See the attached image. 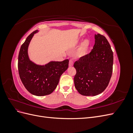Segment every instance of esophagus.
I'll use <instances>...</instances> for the list:
<instances>
[{
	"label": "esophagus",
	"instance_id": "34e87169",
	"mask_svg": "<svg viewBox=\"0 0 133 133\" xmlns=\"http://www.w3.org/2000/svg\"><path fill=\"white\" fill-rule=\"evenodd\" d=\"M73 64H74V62H73V61L72 60H69V66H70V67H71V66H73Z\"/></svg>",
	"mask_w": 133,
	"mask_h": 133
}]
</instances>
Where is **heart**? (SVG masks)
Masks as SVG:
<instances>
[{"mask_svg": "<svg viewBox=\"0 0 133 133\" xmlns=\"http://www.w3.org/2000/svg\"><path fill=\"white\" fill-rule=\"evenodd\" d=\"M90 43L88 40H85L80 45L79 49L78 50L77 55L79 57H82L85 55L88 51V49L90 47Z\"/></svg>", "mask_w": 133, "mask_h": 133, "instance_id": "b5f03b06", "label": "heart"}]
</instances>
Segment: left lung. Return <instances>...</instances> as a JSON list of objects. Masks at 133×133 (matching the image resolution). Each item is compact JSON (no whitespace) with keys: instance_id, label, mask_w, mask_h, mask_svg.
Instances as JSON below:
<instances>
[{"instance_id":"8db88e82","label":"left lung","mask_w":133,"mask_h":133,"mask_svg":"<svg viewBox=\"0 0 133 133\" xmlns=\"http://www.w3.org/2000/svg\"><path fill=\"white\" fill-rule=\"evenodd\" d=\"M113 53L104 36L95 34V44L90 53L76 61L74 81L80 94L95 96L106 89L112 72Z\"/></svg>"}]
</instances>
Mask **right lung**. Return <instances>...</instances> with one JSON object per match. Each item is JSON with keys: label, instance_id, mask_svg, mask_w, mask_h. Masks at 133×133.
Returning a JSON list of instances; mask_svg holds the SVG:
<instances>
[{"label": "right lung", "instance_id": "obj_1", "mask_svg": "<svg viewBox=\"0 0 133 133\" xmlns=\"http://www.w3.org/2000/svg\"><path fill=\"white\" fill-rule=\"evenodd\" d=\"M36 30L31 33L24 43L18 56V71L24 86L31 94L36 96L49 95L57 88L60 76L66 70L69 60L62 62L51 61L41 65L34 63L28 56V46Z\"/></svg>", "mask_w": 133, "mask_h": 133}]
</instances>
